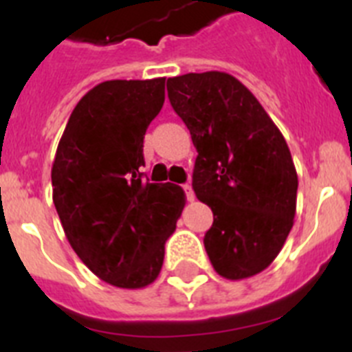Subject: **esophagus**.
Masks as SVG:
<instances>
[{"mask_svg":"<svg viewBox=\"0 0 352 352\" xmlns=\"http://www.w3.org/2000/svg\"><path fill=\"white\" fill-rule=\"evenodd\" d=\"M183 188H185V194H186V199H188V201H194L195 199V194H194V190H192V185H188V183H186V185H183Z\"/></svg>","mask_w":352,"mask_h":352,"instance_id":"34e87169","label":"esophagus"}]
</instances>
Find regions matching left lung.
I'll use <instances>...</instances> for the list:
<instances>
[{
  "mask_svg": "<svg viewBox=\"0 0 352 352\" xmlns=\"http://www.w3.org/2000/svg\"><path fill=\"white\" fill-rule=\"evenodd\" d=\"M173 109L197 149L194 192L213 211L204 236L214 272L243 280L266 270L296 214L298 174L278 126L226 72L167 79Z\"/></svg>",
  "mask_w": 352,
  "mask_h": 352,
  "instance_id": "8db88e82",
  "label": "left lung"
}]
</instances>
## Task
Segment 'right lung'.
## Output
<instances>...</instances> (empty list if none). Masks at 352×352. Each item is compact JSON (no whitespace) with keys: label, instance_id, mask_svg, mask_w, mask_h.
<instances>
[{"label":"right lung","instance_id":"1","mask_svg":"<svg viewBox=\"0 0 352 352\" xmlns=\"http://www.w3.org/2000/svg\"><path fill=\"white\" fill-rule=\"evenodd\" d=\"M166 100V77L105 80L72 111L52 162V201L68 243L100 280L142 289L157 280L186 197L142 182V142Z\"/></svg>","mask_w":352,"mask_h":352}]
</instances>
